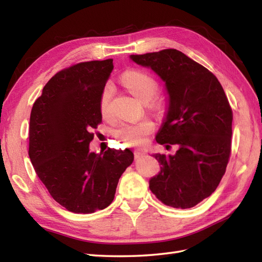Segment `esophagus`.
I'll list each match as a JSON object with an SVG mask.
<instances>
[{
    "mask_svg": "<svg viewBox=\"0 0 262 262\" xmlns=\"http://www.w3.org/2000/svg\"><path fill=\"white\" fill-rule=\"evenodd\" d=\"M134 155H135V159H140L141 157H143L144 155V151H142V149H136V151L134 152Z\"/></svg>",
    "mask_w": 262,
    "mask_h": 262,
    "instance_id": "1",
    "label": "esophagus"
}]
</instances>
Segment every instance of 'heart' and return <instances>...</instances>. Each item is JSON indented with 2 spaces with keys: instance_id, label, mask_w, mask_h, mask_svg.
Here are the masks:
<instances>
[{
  "instance_id": "1",
  "label": "heart",
  "mask_w": 262,
  "mask_h": 262,
  "mask_svg": "<svg viewBox=\"0 0 262 262\" xmlns=\"http://www.w3.org/2000/svg\"><path fill=\"white\" fill-rule=\"evenodd\" d=\"M124 85L133 96L143 102H148L158 92V83L151 75L141 71H128L121 77ZM114 96V86L108 83L100 94L99 108L103 117H109L111 113V100ZM154 109H160L159 101H152ZM154 129V124L148 119H144L135 124L125 122L115 130V136L126 145L136 146L145 142L146 136Z\"/></svg>"
}]
</instances>
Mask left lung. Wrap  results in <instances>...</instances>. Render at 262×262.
<instances>
[{"label":"left lung","instance_id":"obj_1","mask_svg":"<svg viewBox=\"0 0 262 262\" xmlns=\"http://www.w3.org/2000/svg\"><path fill=\"white\" fill-rule=\"evenodd\" d=\"M129 57L164 82L169 104L155 140L178 145L174 155L153 154L161 170L149 180V189L166 206L193 207L216 190L229 163V100L211 72L177 49Z\"/></svg>","mask_w":262,"mask_h":262}]
</instances>
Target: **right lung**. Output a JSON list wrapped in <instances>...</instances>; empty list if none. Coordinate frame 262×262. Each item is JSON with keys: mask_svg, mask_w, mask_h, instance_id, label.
I'll use <instances>...</instances> for the list:
<instances>
[{"mask_svg": "<svg viewBox=\"0 0 262 262\" xmlns=\"http://www.w3.org/2000/svg\"><path fill=\"white\" fill-rule=\"evenodd\" d=\"M113 59L59 71L32 105L29 158L51 196L68 210L91 214L113 203L119 178L134 161L130 149L91 152L92 129L102 120L99 100Z\"/></svg>", "mask_w": 262, "mask_h": 262, "instance_id": "add662e5", "label": "right lung"}]
</instances>
